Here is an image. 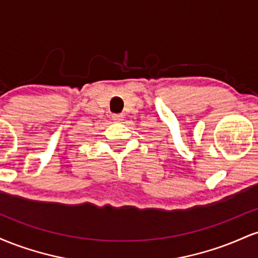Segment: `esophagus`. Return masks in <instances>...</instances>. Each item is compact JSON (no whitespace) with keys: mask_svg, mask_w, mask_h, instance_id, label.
Masks as SVG:
<instances>
[{"mask_svg":"<svg viewBox=\"0 0 258 258\" xmlns=\"http://www.w3.org/2000/svg\"><path fill=\"white\" fill-rule=\"evenodd\" d=\"M112 120H114L115 122H121V121L123 120V115L122 114H114L112 115Z\"/></svg>","mask_w":258,"mask_h":258,"instance_id":"1","label":"esophagus"}]
</instances>
